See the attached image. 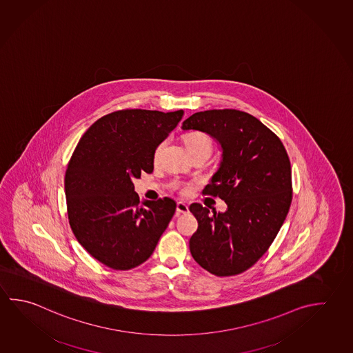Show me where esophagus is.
Here are the masks:
<instances>
[{"label":"esophagus","instance_id":"obj_1","mask_svg":"<svg viewBox=\"0 0 353 353\" xmlns=\"http://www.w3.org/2000/svg\"><path fill=\"white\" fill-rule=\"evenodd\" d=\"M188 205L185 203V202H177V208H176V212H177V214H185V213H188Z\"/></svg>","mask_w":353,"mask_h":353}]
</instances>
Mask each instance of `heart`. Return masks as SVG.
Returning a JSON list of instances; mask_svg holds the SVG:
<instances>
[{
    "instance_id": "heart-1",
    "label": "heart",
    "mask_w": 353,
    "mask_h": 353,
    "mask_svg": "<svg viewBox=\"0 0 353 353\" xmlns=\"http://www.w3.org/2000/svg\"><path fill=\"white\" fill-rule=\"evenodd\" d=\"M185 141L187 150L202 149L210 152V140L208 139V137L204 135V134H201V132H192V134H188V135L185 137ZM160 149H161V145L156 149L155 159H157Z\"/></svg>"
}]
</instances>
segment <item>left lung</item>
<instances>
[{
    "label": "left lung",
    "mask_w": 353,
    "mask_h": 353,
    "mask_svg": "<svg viewBox=\"0 0 353 353\" xmlns=\"http://www.w3.org/2000/svg\"><path fill=\"white\" fill-rule=\"evenodd\" d=\"M210 135L222 151L203 193L218 196L227 210L193 203L198 221L190 250L216 276L245 272L265 253L290 208L291 168L284 145L265 125L234 109L194 112L181 126Z\"/></svg>",
    "instance_id": "obj_1"
}]
</instances>
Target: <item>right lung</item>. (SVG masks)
<instances>
[{"instance_id": "add662e5", "label": "right lung", "mask_w": 353, "mask_h": 353, "mask_svg": "<svg viewBox=\"0 0 353 353\" xmlns=\"http://www.w3.org/2000/svg\"><path fill=\"white\" fill-rule=\"evenodd\" d=\"M183 110H120L97 120L81 137L68 163L64 190L75 238L93 258L129 270L154 253L176 202L141 201L132 181L154 171L157 146Z\"/></svg>"}]
</instances>
